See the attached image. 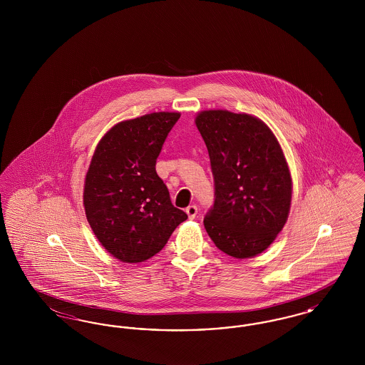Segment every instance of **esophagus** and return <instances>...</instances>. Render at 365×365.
Here are the masks:
<instances>
[{"instance_id":"34e87169","label":"esophagus","mask_w":365,"mask_h":365,"mask_svg":"<svg viewBox=\"0 0 365 365\" xmlns=\"http://www.w3.org/2000/svg\"><path fill=\"white\" fill-rule=\"evenodd\" d=\"M186 213H187V216H189L190 219H194V217L197 216V213H198V208H197L195 205H190V207L186 208Z\"/></svg>"}]
</instances>
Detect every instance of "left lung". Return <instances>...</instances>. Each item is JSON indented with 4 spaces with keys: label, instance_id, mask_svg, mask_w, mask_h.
<instances>
[{
    "label": "left lung",
    "instance_id": "8db88e82",
    "mask_svg": "<svg viewBox=\"0 0 365 365\" xmlns=\"http://www.w3.org/2000/svg\"><path fill=\"white\" fill-rule=\"evenodd\" d=\"M195 124L215 183L205 230L228 256L253 257L274 242L290 210L292 176L283 152L271 130L246 113L204 110Z\"/></svg>",
    "mask_w": 365,
    "mask_h": 365
}]
</instances>
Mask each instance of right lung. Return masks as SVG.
<instances>
[{
    "instance_id": "add662e5",
    "label": "right lung",
    "mask_w": 365,
    "mask_h": 365,
    "mask_svg": "<svg viewBox=\"0 0 365 365\" xmlns=\"http://www.w3.org/2000/svg\"><path fill=\"white\" fill-rule=\"evenodd\" d=\"M179 118L156 112L119 123L91 158L83 191L87 222L105 249L124 262L155 256L187 219L156 173L157 157Z\"/></svg>"
}]
</instances>
